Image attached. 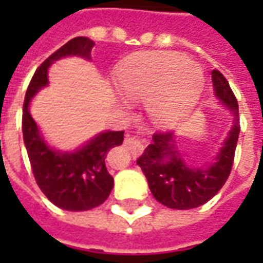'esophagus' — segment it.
Wrapping results in <instances>:
<instances>
[{
    "label": "esophagus",
    "instance_id": "obj_1",
    "mask_svg": "<svg viewBox=\"0 0 263 263\" xmlns=\"http://www.w3.org/2000/svg\"><path fill=\"white\" fill-rule=\"evenodd\" d=\"M146 140L145 139H139V137H132V136H127L126 140H124V145L126 147L132 152V155L133 157H139V155H142V152L145 151V147H146Z\"/></svg>",
    "mask_w": 263,
    "mask_h": 263
}]
</instances>
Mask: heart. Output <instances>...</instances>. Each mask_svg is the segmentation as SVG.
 I'll list each match as a JSON object with an SVG mask.
<instances>
[{
  "label": "heart",
  "mask_w": 263,
  "mask_h": 263,
  "mask_svg": "<svg viewBox=\"0 0 263 263\" xmlns=\"http://www.w3.org/2000/svg\"><path fill=\"white\" fill-rule=\"evenodd\" d=\"M117 85L128 102H145L152 124L171 128L196 108L203 86L200 68L174 52H142L117 67Z\"/></svg>",
  "instance_id": "obj_1"
}]
</instances>
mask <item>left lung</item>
<instances>
[{"label":"left lung","mask_w":263,"mask_h":263,"mask_svg":"<svg viewBox=\"0 0 263 263\" xmlns=\"http://www.w3.org/2000/svg\"><path fill=\"white\" fill-rule=\"evenodd\" d=\"M214 95L233 117L227 136L212 161L189 165L174 133H155L152 143L137 159L154 197L171 209H193L211 200L227 181L240 133L237 99L227 79L212 70Z\"/></svg>","instance_id":"1"}]
</instances>
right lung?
<instances>
[{"label":"right lung","instance_id":"add662e5","mask_svg":"<svg viewBox=\"0 0 263 263\" xmlns=\"http://www.w3.org/2000/svg\"><path fill=\"white\" fill-rule=\"evenodd\" d=\"M93 46V41L79 36L46 58L32 77L23 104V140L36 183L55 206L66 211H89L105 202L114 186L105 157L111 147L123 143L124 132L105 130L73 151H60L46 142L30 114V104L49 85L48 70L55 61L66 57L90 61Z\"/></svg>","mask_w":263,"mask_h":263}]
</instances>
